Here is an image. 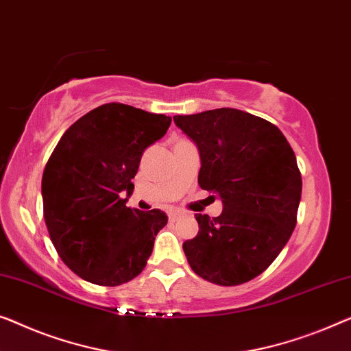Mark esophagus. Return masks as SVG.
Instances as JSON below:
<instances>
[{
    "instance_id": "34e87169",
    "label": "esophagus",
    "mask_w": 351,
    "mask_h": 351,
    "mask_svg": "<svg viewBox=\"0 0 351 351\" xmlns=\"http://www.w3.org/2000/svg\"><path fill=\"white\" fill-rule=\"evenodd\" d=\"M177 218H179V213H176V212H171V213H169V220H171V221H176Z\"/></svg>"
}]
</instances>
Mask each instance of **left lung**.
<instances>
[{"mask_svg": "<svg viewBox=\"0 0 351 351\" xmlns=\"http://www.w3.org/2000/svg\"><path fill=\"white\" fill-rule=\"evenodd\" d=\"M197 147V184L215 193L223 212L196 213L197 236L184 242L197 276L221 287L245 283L271 266L296 226L302 179L296 156L276 125L221 108L176 115Z\"/></svg>", "mask_w": 351, "mask_h": 351, "instance_id": "1", "label": "left lung"}]
</instances>
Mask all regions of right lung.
<instances>
[{"label": "right lung", "instance_id": "add662e5", "mask_svg": "<svg viewBox=\"0 0 351 351\" xmlns=\"http://www.w3.org/2000/svg\"><path fill=\"white\" fill-rule=\"evenodd\" d=\"M171 117L109 103L71 125L43 174L44 220L60 258L84 280L117 287L145 267L163 210L126 207L147 147Z\"/></svg>", "mask_w": 351, "mask_h": 351}]
</instances>
